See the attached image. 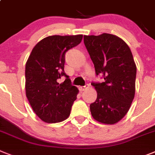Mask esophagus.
I'll return each instance as SVG.
<instances>
[{"label":"esophagus","mask_w":155,"mask_h":155,"mask_svg":"<svg viewBox=\"0 0 155 155\" xmlns=\"http://www.w3.org/2000/svg\"><path fill=\"white\" fill-rule=\"evenodd\" d=\"M86 88H87V87H86V86H84V87H79V89H80V92H83L84 91H85Z\"/></svg>","instance_id":"1"}]
</instances>
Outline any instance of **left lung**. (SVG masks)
Masks as SVG:
<instances>
[{
	"mask_svg": "<svg viewBox=\"0 0 155 155\" xmlns=\"http://www.w3.org/2000/svg\"><path fill=\"white\" fill-rule=\"evenodd\" d=\"M85 46L93 61L96 75H102V83H92L97 99L91 104L94 120L114 124L129 110L136 92V65L128 45L111 34L84 35Z\"/></svg>",
	"mask_w": 155,
	"mask_h": 155,
	"instance_id": "8db88e82",
	"label": "left lung"
}]
</instances>
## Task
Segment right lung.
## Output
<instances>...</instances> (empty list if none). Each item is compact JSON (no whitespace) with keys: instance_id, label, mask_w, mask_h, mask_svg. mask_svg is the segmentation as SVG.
<instances>
[{"instance_id":"add662e5","label":"right lung","mask_w":155,"mask_h":155,"mask_svg":"<svg viewBox=\"0 0 155 155\" xmlns=\"http://www.w3.org/2000/svg\"><path fill=\"white\" fill-rule=\"evenodd\" d=\"M83 35H52L38 42L25 67L26 95L36 115L45 123L67 119L79 90L64 71L65 53L81 42ZM65 76L59 84L58 80Z\"/></svg>"}]
</instances>
